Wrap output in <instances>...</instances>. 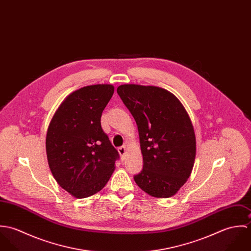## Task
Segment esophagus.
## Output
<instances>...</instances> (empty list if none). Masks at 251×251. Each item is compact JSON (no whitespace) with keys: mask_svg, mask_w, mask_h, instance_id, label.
I'll return each mask as SVG.
<instances>
[{"mask_svg":"<svg viewBox=\"0 0 251 251\" xmlns=\"http://www.w3.org/2000/svg\"><path fill=\"white\" fill-rule=\"evenodd\" d=\"M118 151H119L120 154H121L122 156H124V155L126 154V148L125 146H122V147H120V148L118 149Z\"/></svg>","mask_w":251,"mask_h":251,"instance_id":"esophagus-1","label":"esophagus"}]
</instances>
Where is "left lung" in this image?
<instances>
[{"label":"left lung","instance_id":"1","mask_svg":"<svg viewBox=\"0 0 251 251\" xmlns=\"http://www.w3.org/2000/svg\"><path fill=\"white\" fill-rule=\"evenodd\" d=\"M117 93L138 127L144 164L135 182L156 198L175 195L189 178L196 155L185 108L172 93L154 86L125 84Z\"/></svg>","mask_w":251,"mask_h":251}]
</instances>
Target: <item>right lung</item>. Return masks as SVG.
Masks as SVG:
<instances>
[{
    "label": "right lung",
    "mask_w": 251,
    "mask_h": 251,
    "mask_svg": "<svg viewBox=\"0 0 251 251\" xmlns=\"http://www.w3.org/2000/svg\"><path fill=\"white\" fill-rule=\"evenodd\" d=\"M114 86L83 87L66 98L46 134L49 168L59 185L75 198L100 191L115 170L118 151L104 133L100 118Z\"/></svg>",
    "instance_id": "right-lung-1"
}]
</instances>
